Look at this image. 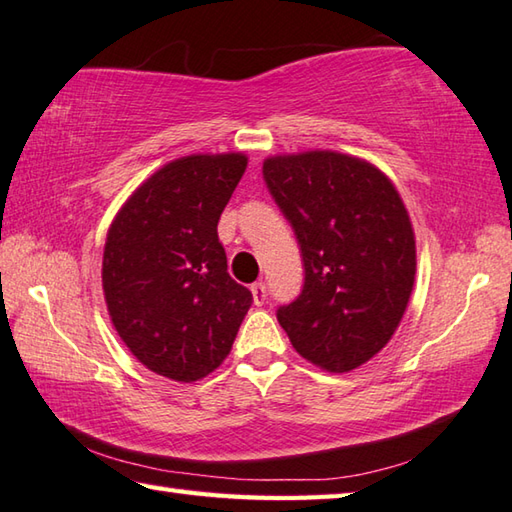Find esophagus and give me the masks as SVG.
I'll list each match as a JSON object with an SVG mask.
<instances>
[{"instance_id":"1","label":"esophagus","mask_w":512,"mask_h":512,"mask_svg":"<svg viewBox=\"0 0 512 512\" xmlns=\"http://www.w3.org/2000/svg\"><path fill=\"white\" fill-rule=\"evenodd\" d=\"M250 290H253V299L257 306H262L266 302V284L264 282H255L253 286H250Z\"/></svg>"}]
</instances>
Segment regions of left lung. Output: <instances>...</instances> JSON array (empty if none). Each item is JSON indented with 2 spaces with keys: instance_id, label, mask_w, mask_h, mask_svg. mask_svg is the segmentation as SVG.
I'll list each match as a JSON object with an SVG mask.
<instances>
[{
  "instance_id": "1",
  "label": "left lung",
  "mask_w": 512,
  "mask_h": 512,
  "mask_svg": "<svg viewBox=\"0 0 512 512\" xmlns=\"http://www.w3.org/2000/svg\"><path fill=\"white\" fill-rule=\"evenodd\" d=\"M264 179L306 270L279 324L306 362L350 373L390 342L413 293L417 248L404 199L382 168L339 150L270 155Z\"/></svg>"
}]
</instances>
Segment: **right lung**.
I'll return each mask as SVG.
<instances>
[{"instance_id":"obj_1","label":"right lung","mask_w":512,"mask_h":512,"mask_svg":"<svg viewBox=\"0 0 512 512\" xmlns=\"http://www.w3.org/2000/svg\"><path fill=\"white\" fill-rule=\"evenodd\" d=\"M246 153H193L146 177L108 226L102 286L117 335L139 362L193 384L222 366L253 295L226 273L217 222Z\"/></svg>"}]
</instances>
